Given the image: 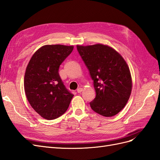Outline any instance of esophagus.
Masks as SVG:
<instances>
[{"instance_id": "obj_1", "label": "esophagus", "mask_w": 160, "mask_h": 160, "mask_svg": "<svg viewBox=\"0 0 160 160\" xmlns=\"http://www.w3.org/2000/svg\"><path fill=\"white\" fill-rule=\"evenodd\" d=\"M82 90H83V89L82 88H78L77 89V92L78 93H80V92H82Z\"/></svg>"}]
</instances>
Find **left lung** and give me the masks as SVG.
Segmentation results:
<instances>
[{
    "label": "left lung",
    "mask_w": 160,
    "mask_h": 160,
    "mask_svg": "<svg viewBox=\"0 0 160 160\" xmlns=\"http://www.w3.org/2000/svg\"><path fill=\"white\" fill-rule=\"evenodd\" d=\"M77 50L93 80L96 97L91 108L104 117H112L125 107L130 97L129 68L116 50L108 45H77Z\"/></svg>",
    "instance_id": "left-lung-1"
}]
</instances>
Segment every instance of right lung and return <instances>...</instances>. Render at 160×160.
<instances>
[{
  "label": "right lung",
  "instance_id": "1",
  "mask_svg": "<svg viewBox=\"0 0 160 160\" xmlns=\"http://www.w3.org/2000/svg\"><path fill=\"white\" fill-rule=\"evenodd\" d=\"M74 46L46 45L37 50L27 66L24 88L27 100L43 118L52 120L62 115L74 94L59 75V68Z\"/></svg>",
  "mask_w": 160,
  "mask_h": 160
}]
</instances>
